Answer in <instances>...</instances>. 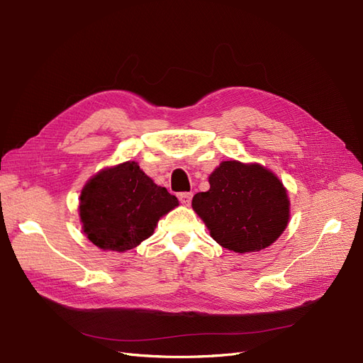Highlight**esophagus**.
<instances>
[{
  "mask_svg": "<svg viewBox=\"0 0 363 363\" xmlns=\"http://www.w3.org/2000/svg\"><path fill=\"white\" fill-rule=\"evenodd\" d=\"M178 199L182 204L189 206V203H191V199H193V193H181V194H178Z\"/></svg>",
  "mask_w": 363,
  "mask_h": 363,
  "instance_id": "1",
  "label": "esophagus"
}]
</instances>
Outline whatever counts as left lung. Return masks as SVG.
Listing matches in <instances>:
<instances>
[{
	"label": "left lung",
	"instance_id": "8db88e82",
	"mask_svg": "<svg viewBox=\"0 0 363 363\" xmlns=\"http://www.w3.org/2000/svg\"><path fill=\"white\" fill-rule=\"evenodd\" d=\"M208 184V191L193 197V208L223 249L260 252L287 228L290 199L272 170L228 160L212 172Z\"/></svg>",
	"mask_w": 363,
	"mask_h": 363
}]
</instances>
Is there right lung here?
<instances>
[{"label": "right lung", "instance_id": "obj_1", "mask_svg": "<svg viewBox=\"0 0 363 363\" xmlns=\"http://www.w3.org/2000/svg\"><path fill=\"white\" fill-rule=\"evenodd\" d=\"M179 206L152 182L137 162L95 174L82 188L79 218L86 238L99 249L123 253L152 235L162 216Z\"/></svg>", "mask_w": 363, "mask_h": 363}]
</instances>
